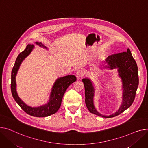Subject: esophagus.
Returning a JSON list of instances; mask_svg holds the SVG:
<instances>
[{
	"label": "esophagus",
	"mask_w": 148,
	"mask_h": 148,
	"mask_svg": "<svg viewBox=\"0 0 148 148\" xmlns=\"http://www.w3.org/2000/svg\"><path fill=\"white\" fill-rule=\"evenodd\" d=\"M84 75V72L83 70H78L77 72V74H76V77L77 78H78V79H80V78L83 77Z\"/></svg>",
	"instance_id": "1"
}]
</instances>
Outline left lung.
<instances>
[{
	"label": "left lung",
	"instance_id": "1",
	"mask_svg": "<svg viewBox=\"0 0 148 148\" xmlns=\"http://www.w3.org/2000/svg\"><path fill=\"white\" fill-rule=\"evenodd\" d=\"M105 64L106 65H105L103 68L109 70L117 68L119 75L122 82L123 101L116 112L106 116L98 112L94 105L93 97L95 90L91 80L86 78H83L82 82L85 88V103L88 111L102 117L111 118L120 114L132 105L139 85L138 68L129 49H127V52L109 56L105 59Z\"/></svg>",
	"mask_w": 148,
	"mask_h": 148
}]
</instances>
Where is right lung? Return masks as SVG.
Instances as JSON below:
<instances>
[{
    "label": "right lung",
    "mask_w": 148,
    "mask_h": 148,
    "mask_svg": "<svg viewBox=\"0 0 148 148\" xmlns=\"http://www.w3.org/2000/svg\"><path fill=\"white\" fill-rule=\"evenodd\" d=\"M35 43L40 47L47 49V48L40 42H36ZM34 47L33 45L28 44L26 46L25 50L19 53L16 58L11 73V92L16 102L27 114L36 117H45L56 113L60 109L62 97L66 90L69 86L76 81L77 78L76 77L73 75L58 78L52 87L50 98L46 104L38 107H32L26 105L19 97L17 94L15 77L22 62L28 55L30 54Z\"/></svg>",
    "instance_id": "right-lung-1"
}]
</instances>
